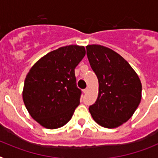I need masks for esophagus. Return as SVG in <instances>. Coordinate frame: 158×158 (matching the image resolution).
<instances>
[{"mask_svg":"<svg viewBox=\"0 0 158 158\" xmlns=\"http://www.w3.org/2000/svg\"><path fill=\"white\" fill-rule=\"evenodd\" d=\"M88 91H89V88H88V87L83 90V93H84V94H87V93L88 92Z\"/></svg>","mask_w":158,"mask_h":158,"instance_id":"1","label":"esophagus"}]
</instances>
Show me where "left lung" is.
Wrapping results in <instances>:
<instances>
[{"label":"left lung","instance_id":"8db88e82","mask_svg":"<svg viewBox=\"0 0 158 158\" xmlns=\"http://www.w3.org/2000/svg\"><path fill=\"white\" fill-rule=\"evenodd\" d=\"M90 65L98 80L96 102L89 107L101 127L113 129L129 120L142 99V83L127 60L112 49L87 45Z\"/></svg>","mask_w":158,"mask_h":158}]
</instances>
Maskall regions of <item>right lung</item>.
Returning <instances> with one entry per match:
<instances>
[{"label":"right lung","instance_id":"right-lung-1","mask_svg":"<svg viewBox=\"0 0 158 158\" xmlns=\"http://www.w3.org/2000/svg\"><path fill=\"white\" fill-rule=\"evenodd\" d=\"M86 55L83 46L52 51L35 63L24 80L23 101L31 118L47 129L64 127L79 104L75 68Z\"/></svg>","mask_w":158,"mask_h":158}]
</instances>
